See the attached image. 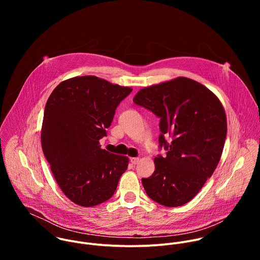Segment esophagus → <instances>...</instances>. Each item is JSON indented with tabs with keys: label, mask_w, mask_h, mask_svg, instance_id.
<instances>
[{
	"label": "esophagus",
	"mask_w": 260,
	"mask_h": 260,
	"mask_svg": "<svg viewBox=\"0 0 260 260\" xmlns=\"http://www.w3.org/2000/svg\"><path fill=\"white\" fill-rule=\"evenodd\" d=\"M139 161H140V158H139V157H132V158H131V162H132L133 165H137Z\"/></svg>",
	"instance_id": "obj_1"
}]
</instances>
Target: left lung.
Masks as SVG:
<instances>
[{
    "label": "left lung",
    "mask_w": 260,
    "mask_h": 260,
    "mask_svg": "<svg viewBox=\"0 0 260 260\" xmlns=\"http://www.w3.org/2000/svg\"><path fill=\"white\" fill-rule=\"evenodd\" d=\"M160 117V146L167 156L154 158L155 171L142 179L146 193L166 207L191 201L210 178L223 151L226 115L217 95L200 82L175 79L140 89L134 98ZM172 137L168 144L164 139Z\"/></svg>",
    "instance_id": "1"
}]
</instances>
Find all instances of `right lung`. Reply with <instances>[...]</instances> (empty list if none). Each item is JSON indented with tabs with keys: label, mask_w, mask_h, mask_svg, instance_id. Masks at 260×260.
Here are the masks:
<instances>
[{
	"label": "right lung",
	"mask_w": 260,
	"mask_h": 260,
	"mask_svg": "<svg viewBox=\"0 0 260 260\" xmlns=\"http://www.w3.org/2000/svg\"><path fill=\"white\" fill-rule=\"evenodd\" d=\"M132 90L96 76H78L60 82L47 100L43 153L63 194L78 206L108 201L127 169L128 157L102 149L100 140Z\"/></svg>",
	"instance_id": "obj_1"
}]
</instances>
